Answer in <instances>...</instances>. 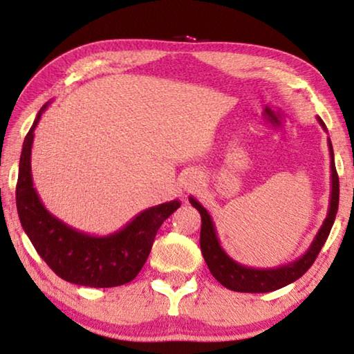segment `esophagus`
Wrapping results in <instances>:
<instances>
[{
    "mask_svg": "<svg viewBox=\"0 0 354 354\" xmlns=\"http://www.w3.org/2000/svg\"><path fill=\"white\" fill-rule=\"evenodd\" d=\"M198 184H200V178L196 175H190L187 181H185V189L194 190L195 187H198Z\"/></svg>",
    "mask_w": 354,
    "mask_h": 354,
    "instance_id": "obj_1",
    "label": "esophagus"
}]
</instances>
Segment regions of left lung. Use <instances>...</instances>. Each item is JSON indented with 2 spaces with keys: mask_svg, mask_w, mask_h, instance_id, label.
Returning a JSON list of instances; mask_svg holds the SVG:
<instances>
[{
  "mask_svg": "<svg viewBox=\"0 0 354 354\" xmlns=\"http://www.w3.org/2000/svg\"><path fill=\"white\" fill-rule=\"evenodd\" d=\"M319 120L320 127L326 131L325 123L320 117ZM329 147V156H331V196H329V207L326 218L320 226L319 232L314 237L313 243L309 245L306 253L297 261L284 263V266L274 267V268H254L247 267L243 263L236 262L232 257L226 254V251L221 248L220 241L215 232V226L212 217L209 212L203 207L201 203L196 201L194 196H189L190 205L194 206L201 215V232H200V247L205 261L207 263L209 270H211L212 277L218 281L221 286L226 289L234 292H248V293H263L281 289L287 284L293 283L298 278H301L304 273L309 270L313 266L315 257L319 256L320 250L325 245L326 239L329 236V231L334 225L335 214H337L339 207V176L335 171L334 164V151L331 140L328 139Z\"/></svg>",
  "mask_w": 354,
  "mask_h": 354,
  "instance_id": "left-lung-1",
  "label": "left lung"
}]
</instances>
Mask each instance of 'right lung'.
Listing matches in <instances>:
<instances>
[{"instance_id": "1", "label": "right lung", "mask_w": 354, "mask_h": 354, "mask_svg": "<svg viewBox=\"0 0 354 354\" xmlns=\"http://www.w3.org/2000/svg\"><path fill=\"white\" fill-rule=\"evenodd\" d=\"M48 104L39 111L23 142L15 194L20 223L41 259L59 278L87 287L127 284L142 270L158 230L181 201L148 207L109 236H91L55 217L40 201L31 175L34 129Z\"/></svg>"}]
</instances>
